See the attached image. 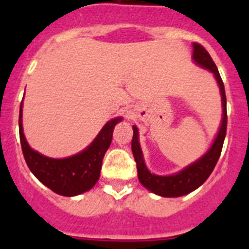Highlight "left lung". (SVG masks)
<instances>
[{"mask_svg": "<svg viewBox=\"0 0 249 249\" xmlns=\"http://www.w3.org/2000/svg\"><path fill=\"white\" fill-rule=\"evenodd\" d=\"M193 59L202 67L210 70L213 72L215 80L218 82L219 89L222 94V105H223V118H222V124L219 128L218 135L215 137L212 147L206 155L195 162L193 164L188 166L181 171L177 175L173 176H156L152 175L147 169L144 164L143 156L141 151L140 143H138V129L133 126V137H132V152L135 157L136 164H137L138 179L147 190L151 192L160 195L162 197H179V196L187 195L192 192L196 188H198L201 184L206 182V179L210 177L212 171L214 169L215 164L218 162L219 156H221L222 147H223L224 137H226V131H227V98H226V92H224L223 81L221 78L217 66L213 62L212 57L207 52L206 48L199 43H193Z\"/></svg>", "mask_w": 249, "mask_h": 249, "instance_id": "left-lung-1", "label": "left lung"}]
</instances>
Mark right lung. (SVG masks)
Here are the masks:
<instances>
[{
    "mask_svg": "<svg viewBox=\"0 0 249 249\" xmlns=\"http://www.w3.org/2000/svg\"><path fill=\"white\" fill-rule=\"evenodd\" d=\"M122 118L109 121L89 148L72 157L54 160L31 149L22 131V103L19 106V141L31 172L57 195L72 197L91 190L100 178L102 160L108 149L113 128Z\"/></svg>",
    "mask_w": 249,
    "mask_h": 249,
    "instance_id": "obj_1",
    "label": "right lung"
}]
</instances>
